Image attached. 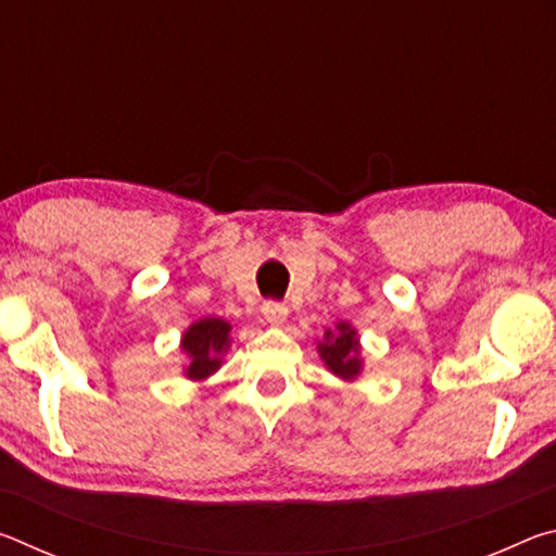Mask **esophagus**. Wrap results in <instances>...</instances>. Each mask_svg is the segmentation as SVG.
Segmentation results:
<instances>
[{"label":"esophagus","mask_w":556,"mask_h":556,"mask_svg":"<svg viewBox=\"0 0 556 556\" xmlns=\"http://www.w3.org/2000/svg\"><path fill=\"white\" fill-rule=\"evenodd\" d=\"M262 316L267 318V324L281 326L287 321L289 308L285 304H279V301H265V304H262Z\"/></svg>","instance_id":"obj_1"}]
</instances>
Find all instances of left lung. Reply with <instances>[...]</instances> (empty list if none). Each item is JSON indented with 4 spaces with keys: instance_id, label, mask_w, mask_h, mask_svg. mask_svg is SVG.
<instances>
[{
    "instance_id": "obj_1",
    "label": "left lung",
    "mask_w": 556,
    "mask_h": 556,
    "mask_svg": "<svg viewBox=\"0 0 556 556\" xmlns=\"http://www.w3.org/2000/svg\"><path fill=\"white\" fill-rule=\"evenodd\" d=\"M318 353L326 368L343 380H355L363 370L357 331L345 321L338 324L336 331H326L324 343H318Z\"/></svg>"
}]
</instances>
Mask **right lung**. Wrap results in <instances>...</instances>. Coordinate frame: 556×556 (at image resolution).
<instances>
[{
  "label": "right lung",
  "instance_id": "add662e5",
  "mask_svg": "<svg viewBox=\"0 0 556 556\" xmlns=\"http://www.w3.org/2000/svg\"><path fill=\"white\" fill-rule=\"evenodd\" d=\"M230 348V324L223 318H201L186 328L181 351L188 355L186 378L205 380L220 368L223 353Z\"/></svg>",
  "mask_w": 556,
  "mask_h": 556
}]
</instances>
